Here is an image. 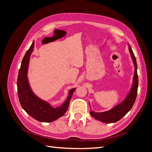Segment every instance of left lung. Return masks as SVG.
I'll return each mask as SVG.
<instances>
[{"label":"left lung","mask_w":152,"mask_h":152,"mask_svg":"<svg viewBox=\"0 0 152 152\" xmlns=\"http://www.w3.org/2000/svg\"><path fill=\"white\" fill-rule=\"evenodd\" d=\"M129 50L131 54V56L134 65V74L133 77V83L131 89L127 96L122 103L114 107L111 110L104 112H95L91 110L90 114L96 120L99 121L104 123H114L118 121L130 111L134 104L137 93L138 87V77L137 73V63L136 58L131 46L129 44Z\"/></svg>","instance_id":"left-lung-1"}]
</instances>
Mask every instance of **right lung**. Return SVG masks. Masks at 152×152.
I'll use <instances>...</instances> for the list:
<instances>
[{"label": "right lung", "instance_id": "right-lung-1", "mask_svg": "<svg viewBox=\"0 0 152 152\" xmlns=\"http://www.w3.org/2000/svg\"><path fill=\"white\" fill-rule=\"evenodd\" d=\"M34 44L33 42L21 61L17 80L18 98L22 108L35 120L42 122H53L66 113L73 92L76 89H70L65 102L56 108L53 107L49 103L40 99L33 93L29 85L27 73L30 55L34 50Z\"/></svg>", "mask_w": 152, "mask_h": 152}]
</instances>
